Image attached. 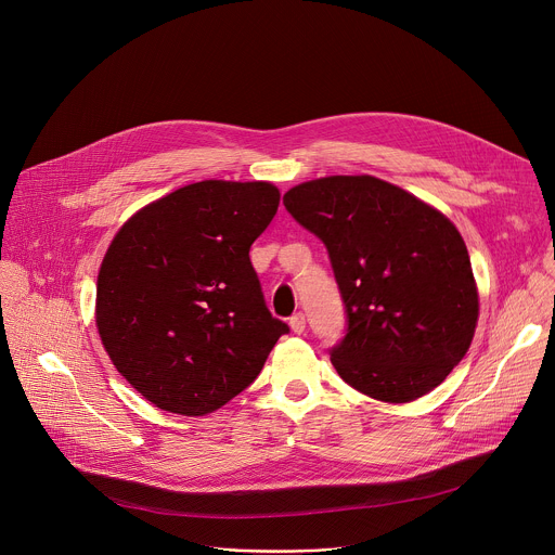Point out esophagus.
<instances>
[{
    "mask_svg": "<svg viewBox=\"0 0 555 555\" xmlns=\"http://www.w3.org/2000/svg\"><path fill=\"white\" fill-rule=\"evenodd\" d=\"M289 327H292L294 334H302V332H305V315H302L300 311L292 315V319H289Z\"/></svg>",
    "mask_w": 555,
    "mask_h": 555,
    "instance_id": "obj_1",
    "label": "esophagus"
}]
</instances>
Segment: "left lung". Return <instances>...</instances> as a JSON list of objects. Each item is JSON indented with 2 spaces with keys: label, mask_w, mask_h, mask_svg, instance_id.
Masks as SVG:
<instances>
[{
  "label": "left lung",
  "mask_w": 555,
  "mask_h": 555,
  "mask_svg": "<svg viewBox=\"0 0 555 555\" xmlns=\"http://www.w3.org/2000/svg\"><path fill=\"white\" fill-rule=\"evenodd\" d=\"M283 204L330 253L347 311V334L330 351L338 375L390 404L439 386L467 353L479 319L454 223L373 176L302 182Z\"/></svg>",
  "instance_id": "1"
}]
</instances>
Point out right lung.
<instances>
[{
  "label": "right lung",
  "mask_w": 555,
  "mask_h": 555,
  "mask_svg": "<svg viewBox=\"0 0 555 555\" xmlns=\"http://www.w3.org/2000/svg\"><path fill=\"white\" fill-rule=\"evenodd\" d=\"M279 199L270 182L206 180L144 206L114 236L96 327L118 373L157 409L186 417L221 409L289 332L250 263Z\"/></svg>",
  "instance_id": "obj_1"
}]
</instances>
